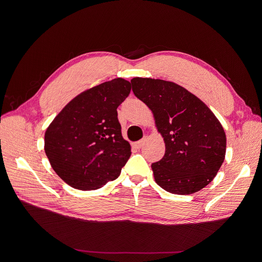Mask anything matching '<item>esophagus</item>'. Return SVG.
Masks as SVG:
<instances>
[{"label": "esophagus", "instance_id": "esophagus-1", "mask_svg": "<svg viewBox=\"0 0 262 262\" xmlns=\"http://www.w3.org/2000/svg\"><path fill=\"white\" fill-rule=\"evenodd\" d=\"M144 143H145V139H142V140H140V141H137V142L134 143V147L140 149V148L143 146Z\"/></svg>", "mask_w": 262, "mask_h": 262}]
</instances>
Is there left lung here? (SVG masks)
<instances>
[{
  "instance_id": "left-lung-1",
  "label": "left lung",
  "mask_w": 262,
  "mask_h": 262,
  "mask_svg": "<svg viewBox=\"0 0 262 262\" xmlns=\"http://www.w3.org/2000/svg\"><path fill=\"white\" fill-rule=\"evenodd\" d=\"M134 94L154 115L166 144L152 163L155 182L174 194L195 193L212 182L226 153V136L214 114L198 96L173 81L134 77Z\"/></svg>"
}]
</instances>
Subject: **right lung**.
Listing matches in <instances>:
<instances>
[{
    "label": "right lung",
    "mask_w": 262,
    "mask_h": 262,
    "mask_svg": "<svg viewBox=\"0 0 262 262\" xmlns=\"http://www.w3.org/2000/svg\"><path fill=\"white\" fill-rule=\"evenodd\" d=\"M130 92L123 78L81 92L55 117L45 135L53 170L69 186L95 190L115 181L130 157L117 108Z\"/></svg>",
    "instance_id": "obj_1"
}]
</instances>
